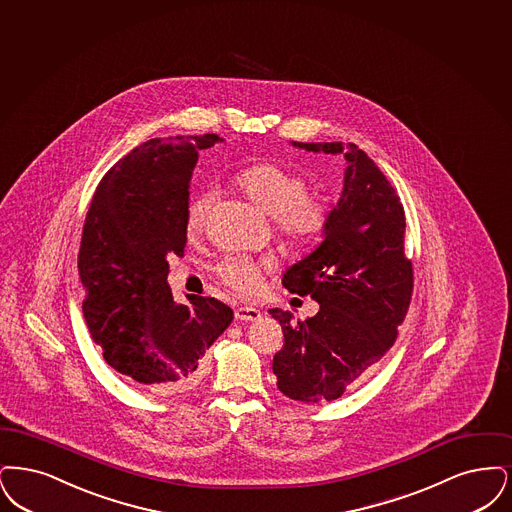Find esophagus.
<instances>
[{
    "instance_id": "obj_1",
    "label": "esophagus",
    "mask_w": 512,
    "mask_h": 512,
    "mask_svg": "<svg viewBox=\"0 0 512 512\" xmlns=\"http://www.w3.org/2000/svg\"><path fill=\"white\" fill-rule=\"evenodd\" d=\"M262 315L260 312L256 310V308H252V306H239V308H235V319L237 321H258Z\"/></svg>"
}]
</instances>
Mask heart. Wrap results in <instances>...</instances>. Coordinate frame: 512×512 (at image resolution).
Masks as SVG:
<instances>
[{
	"label": "heart",
	"mask_w": 512,
	"mask_h": 512,
	"mask_svg": "<svg viewBox=\"0 0 512 512\" xmlns=\"http://www.w3.org/2000/svg\"><path fill=\"white\" fill-rule=\"evenodd\" d=\"M237 187L271 218L277 239L290 250H308L317 245L334 216V202L329 195L310 191V181L285 166L256 162L235 176ZM214 206V191L195 193L185 210V227L191 237L206 227ZM216 277L227 289L252 296L262 289L266 266L245 256H227L216 266Z\"/></svg>",
	"instance_id": "heart-1"
}]
</instances>
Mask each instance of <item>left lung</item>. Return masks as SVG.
<instances>
[{
  "label": "left lung",
  "mask_w": 512,
  "mask_h": 512,
  "mask_svg": "<svg viewBox=\"0 0 512 512\" xmlns=\"http://www.w3.org/2000/svg\"><path fill=\"white\" fill-rule=\"evenodd\" d=\"M313 153H344V191L325 241L283 277L310 294L319 312L292 321L269 310L285 344L273 357L277 388L290 400H338L398 338L413 294V264L403 250L405 212L392 183L356 143H294Z\"/></svg>",
  "instance_id": "left-lung-1"
}]
</instances>
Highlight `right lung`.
Wrapping results in <instances>:
<instances>
[{"label":"right lung","mask_w":512,"mask_h":512,"mask_svg":"<svg viewBox=\"0 0 512 512\" xmlns=\"http://www.w3.org/2000/svg\"><path fill=\"white\" fill-rule=\"evenodd\" d=\"M220 135L158 137L137 145L99 181L89 204L78 271L89 334L118 373L158 396L197 384L204 354L233 310L212 296L176 304L168 256H183L189 183L200 149Z\"/></svg>","instance_id":"add662e5"}]
</instances>
